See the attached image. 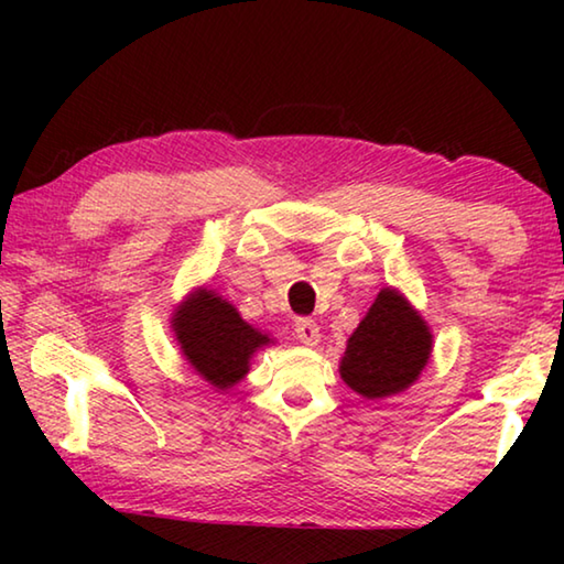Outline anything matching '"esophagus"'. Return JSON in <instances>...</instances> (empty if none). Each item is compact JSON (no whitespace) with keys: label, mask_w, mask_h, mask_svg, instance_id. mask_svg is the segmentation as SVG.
Wrapping results in <instances>:
<instances>
[{"label":"esophagus","mask_w":564,"mask_h":564,"mask_svg":"<svg viewBox=\"0 0 564 564\" xmlns=\"http://www.w3.org/2000/svg\"><path fill=\"white\" fill-rule=\"evenodd\" d=\"M293 333H295V338L303 343V346H318V343H321V328H318V323L313 321V318H299V321H295Z\"/></svg>","instance_id":"obj_1"}]
</instances>
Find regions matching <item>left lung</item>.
I'll list each match as a JSON object with an SVG mask.
<instances>
[{"label": "left lung", "instance_id": "1", "mask_svg": "<svg viewBox=\"0 0 564 564\" xmlns=\"http://www.w3.org/2000/svg\"><path fill=\"white\" fill-rule=\"evenodd\" d=\"M433 352V330L393 285L380 289L373 305L350 333L338 373L352 393L386 400L417 383Z\"/></svg>", "mask_w": 564, "mask_h": 564}]
</instances>
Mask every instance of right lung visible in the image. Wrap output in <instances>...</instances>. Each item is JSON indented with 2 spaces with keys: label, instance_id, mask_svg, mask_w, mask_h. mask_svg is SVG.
<instances>
[{
  "label": "right lung",
  "instance_id": "obj_1",
  "mask_svg": "<svg viewBox=\"0 0 564 564\" xmlns=\"http://www.w3.org/2000/svg\"><path fill=\"white\" fill-rule=\"evenodd\" d=\"M171 330L194 373L218 393L241 383L256 352L275 343L269 333L246 323L234 303L206 285H198L176 305Z\"/></svg>",
  "mask_w": 564,
  "mask_h": 564
}]
</instances>
